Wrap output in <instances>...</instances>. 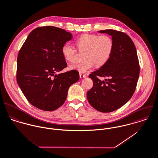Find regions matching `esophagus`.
<instances>
[{
  "label": "esophagus",
  "mask_w": 158,
  "mask_h": 158,
  "mask_svg": "<svg viewBox=\"0 0 158 158\" xmlns=\"http://www.w3.org/2000/svg\"><path fill=\"white\" fill-rule=\"evenodd\" d=\"M80 77L81 78H86V75L85 74H83V73H80Z\"/></svg>",
  "instance_id": "34e87169"
}]
</instances>
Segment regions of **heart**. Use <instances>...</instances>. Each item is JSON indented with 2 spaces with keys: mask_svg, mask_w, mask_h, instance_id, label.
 I'll return each mask as SVG.
<instances>
[{
  "mask_svg": "<svg viewBox=\"0 0 158 158\" xmlns=\"http://www.w3.org/2000/svg\"><path fill=\"white\" fill-rule=\"evenodd\" d=\"M76 44L80 51L85 50V60L72 64L70 67L80 73H86L95 65L96 67L104 66L110 59L113 50V39L108 35L85 34L77 40ZM61 51L63 57L67 61H75L77 50L72 45L65 44L62 46Z\"/></svg>",
  "mask_w": 158,
  "mask_h": 158,
  "instance_id": "1",
  "label": "heart"
}]
</instances>
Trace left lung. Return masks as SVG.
Masks as SVG:
<instances>
[{"instance_id":"1","label":"left lung","mask_w":158,"mask_h":158,"mask_svg":"<svg viewBox=\"0 0 158 158\" xmlns=\"http://www.w3.org/2000/svg\"><path fill=\"white\" fill-rule=\"evenodd\" d=\"M99 32L111 36L113 50L105 65L89 75L93 86L88 91L87 99L98 111L108 113L121 108L132 98L139 79L140 65L135 47L128 35L113 29ZM99 76L109 78L101 81Z\"/></svg>"}]
</instances>
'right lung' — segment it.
Here are the masks:
<instances>
[{
  "mask_svg": "<svg viewBox=\"0 0 158 158\" xmlns=\"http://www.w3.org/2000/svg\"><path fill=\"white\" fill-rule=\"evenodd\" d=\"M72 39L64 29L39 27L29 34L19 52L17 83L27 100L40 110L53 111L60 107L69 87L80 78L75 70L56 74L67 67L61 50Z\"/></svg>",
  "mask_w": 158,
  "mask_h": 158,
  "instance_id": "obj_1",
  "label": "right lung"
}]
</instances>
